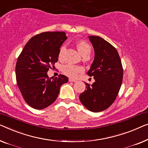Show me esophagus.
<instances>
[{
    "label": "esophagus",
    "instance_id": "1",
    "mask_svg": "<svg viewBox=\"0 0 148 148\" xmlns=\"http://www.w3.org/2000/svg\"><path fill=\"white\" fill-rule=\"evenodd\" d=\"M69 81L70 82H76V80H74V79H72V78H69Z\"/></svg>",
    "mask_w": 148,
    "mask_h": 148
}]
</instances>
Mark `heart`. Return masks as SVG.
Listing matches in <instances>:
<instances>
[{
	"instance_id": "heart-1",
	"label": "heart",
	"mask_w": 148,
	"mask_h": 148,
	"mask_svg": "<svg viewBox=\"0 0 148 148\" xmlns=\"http://www.w3.org/2000/svg\"><path fill=\"white\" fill-rule=\"evenodd\" d=\"M77 47L82 56L87 53H90L91 47L87 41L80 40L77 43ZM66 49V45H62L59 51V58H61ZM62 71L66 76L70 78H76L78 74L83 72V68L80 66H74L72 64H65L62 67Z\"/></svg>"
}]
</instances>
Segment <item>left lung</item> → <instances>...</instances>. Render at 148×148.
Masks as SVG:
<instances>
[{
	"mask_svg": "<svg viewBox=\"0 0 148 148\" xmlns=\"http://www.w3.org/2000/svg\"><path fill=\"white\" fill-rule=\"evenodd\" d=\"M95 49V59L87 74L94 77L92 85L86 84V88L79 96L87 109L101 112L107 109L115 101L123 81V69L116 49L99 36H88Z\"/></svg>",
	"mask_w": 148,
	"mask_h": 148,
	"instance_id": "1",
	"label": "left lung"
}]
</instances>
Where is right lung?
<instances>
[{"instance_id": "right-lung-1", "label": "right lung", "mask_w": 148, "mask_h": 148, "mask_svg": "<svg viewBox=\"0 0 148 148\" xmlns=\"http://www.w3.org/2000/svg\"><path fill=\"white\" fill-rule=\"evenodd\" d=\"M67 37L64 32H43L31 38L18 57L15 74L17 86L27 103L45 109L57 99L60 86L68 82L62 74L49 78L47 72L58 62L59 51Z\"/></svg>"}]
</instances>
